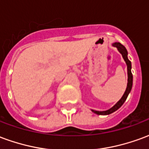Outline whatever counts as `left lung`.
<instances>
[{
	"mask_svg": "<svg viewBox=\"0 0 149 149\" xmlns=\"http://www.w3.org/2000/svg\"><path fill=\"white\" fill-rule=\"evenodd\" d=\"M112 46L116 47L119 52L123 56V58L125 60V63L127 65V70H128V83H127V88L125 90V93L122 96V97L120 99L118 102H116L114 106H112L111 109L106 110V111H96V110L92 109V112L96 113L97 115H109L112 112H114L117 109H119L120 107L123 105V104L125 103V101L127 99L128 94L130 93V92L132 90V64L131 61L128 60V51L127 49H125V47L124 45H122L120 43L115 42L112 44Z\"/></svg>",
	"mask_w": 149,
	"mask_h": 149,
	"instance_id": "left-lung-1",
	"label": "left lung"
}]
</instances>
